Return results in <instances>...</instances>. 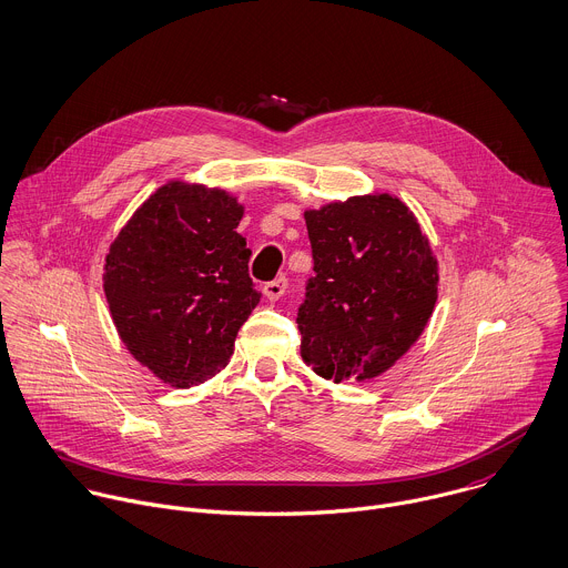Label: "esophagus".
Masks as SVG:
<instances>
[{"instance_id":"34e87169","label":"esophagus","mask_w":568,"mask_h":568,"mask_svg":"<svg viewBox=\"0 0 568 568\" xmlns=\"http://www.w3.org/2000/svg\"><path fill=\"white\" fill-rule=\"evenodd\" d=\"M286 288H288V280H286V277H277V280L264 284V295H266L271 302H275V300H280V297L286 293Z\"/></svg>"}]
</instances>
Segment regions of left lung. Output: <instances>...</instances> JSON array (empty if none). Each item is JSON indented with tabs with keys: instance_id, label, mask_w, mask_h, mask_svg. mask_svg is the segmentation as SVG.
I'll return each instance as SVG.
<instances>
[{
	"instance_id": "1",
	"label": "left lung",
	"mask_w": 568,
	"mask_h": 568,
	"mask_svg": "<svg viewBox=\"0 0 568 568\" xmlns=\"http://www.w3.org/2000/svg\"><path fill=\"white\" fill-rule=\"evenodd\" d=\"M315 275L297 308L302 359L326 379H371L422 335L437 262L397 197L362 195L304 213Z\"/></svg>"
}]
</instances>
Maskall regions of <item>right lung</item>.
<instances>
[{
  "label": "right lung",
  "mask_w": 568,
  "mask_h": 568,
  "mask_svg": "<svg viewBox=\"0 0 568 568\" xmlns=\"http://www.w3.org/2000/svg\"><path fill=\"white\" fill-rule=\"evenodd\" d=\"M242 215L226 191L171 182L111 244L104 293L118 333L171 386L202 384L224 368L262 297L237 233Z\"/></svg>",
  "instance_id": "1"
}]
</instances>
